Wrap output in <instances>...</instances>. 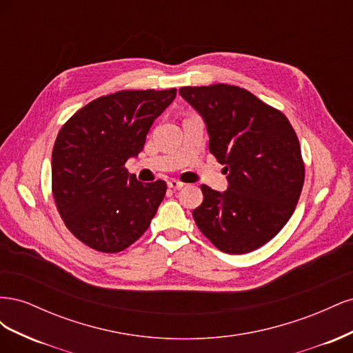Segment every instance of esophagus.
<instances>
[{
	"mask_svg": "<svg viewBox=\"0 0 353 353\" xmlns=\"http://www.w3.org/2000/svg\"><path fill=\"white\" fill-rule=\"evenodd\" d=\"M168 187L174 188V190H181L184 187V183H181V181H178V179H170V181H168Z\"/></svg>",
	"mask_w": 353,
	"mask_h": 353,
	"instance_id": "obj_1",
	"label": "esophagus"
}]
</instances>
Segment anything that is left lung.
Returning a JSON list of instances; mask_svg holds the SVG:
<instances>
[{"mask_svg": "<svg viewBox=\"0 0 353 353\" xmlns=\"http://www.w3.org/2000/svg\"><path fill=\"white\" fill-rule=\"evenodd\" d=\"M179 94L200 113L209 150L225 165L228 190L203 184L193 218L221 252L259 249L281 231L302 193L305 165L287 117L248 90L227 83L183 87Z\"/></svg>", "mask_w": 353, "mask_h": 353, "instance_id": "left-lung-1", "label": "left lung"}]
</instances>
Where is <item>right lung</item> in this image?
Instances as JSON below:
<instances>
[{
	"instance_id": "right-lung-1",
	"label": "right lung",
	"mask_w": 353,
	"mask_h": 353,
	"mask_svg": "<svg viewBox=\"0 0 353 353\" xmlns=\"http://www.w3.org/2000/svg\"><path fill=\"white\" fill-rule=\"evenodd\" d=\"M176 90L117 91L95 99L61 126L51 157L52 196L74 237L117 253L150 227L166 183L143 184L125 163L143 150L156 117Z\"/></svg>"
}]
</instances>
